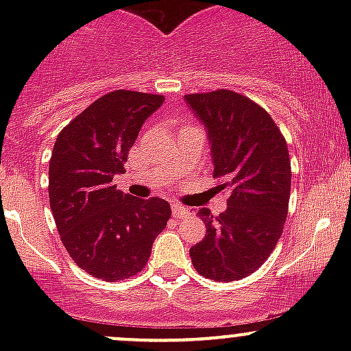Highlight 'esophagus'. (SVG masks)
I'll return each mask as SVG.
<instances>
[{
    "instance_id": "obj_1",
    "label": "esophagus",
    "mask_w": 351,
    "mask_h": 351,
    "mask_svg": "<svg viewBox=\"0 0 351 351\" xmlns=\"http://www.w3.org/2000/svg\"><path fill=\"white\" fill-rule=\"evenodd\" d=\"M189 215H190V210L186 207H183V205H180V204L173 205V217L185 219V217H189Z\"/></svg>"
}]
</instances>
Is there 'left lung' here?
<instances>
[{
  "mask_svg": "<svg viewBox=\"0 0 351 351\" xmlns=\"http://www.w3.org/2000/svg\"><path fill=\"white\" fill-rule=\"evenodd\" d=\"M208 132L219 192L228 208L198 210L205 238L190 247L202 277L241 280L267 261L289 212L290 158L284 134L263 107L241 93L215 90L185 95Z\"/></svg>",
  "mask_w": 351,
  "mask_h": 351,
  "instance_id": "obj_1",
  "label": "left lung"
}]
</instances>
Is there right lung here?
Wrapping results in <instances>:
<instances>
[{
  "label": "right lung",
  "mask_w": 351,
  "mask_h": 351,
  "mask_svg": "<svg viewBox=\"0 0 351 351\" xmlns=\"http://www.w3.org/2000/svg\"><path fill=\"white\" fill-rule=\"evenodd\" d=\"M162 95L115 90L59 132L49 162V202L74 263L107 282L143 271L171 207L158 197L134 198L113 185L141 127Z\"/></svg>",
  "instance_id": "1"
}]
</instances>
